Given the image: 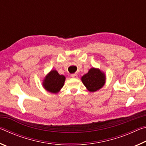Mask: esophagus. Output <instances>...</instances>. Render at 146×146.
Masks as SVG:
<instances>
[{
  "label": "esophagus",
  "instance_id": "esophagus-1",
  "mask_svg": "<svg viewBox=\"0 0 146 146\" xmlns=\"http://www.w3.org/2000/svg\"><path fill=\"white\" fill-rule=\"evenodd\" d=\"M71 77L74 78H76L78 77V75H77V74H76V73H75V74H71Z\"/></svg>",
  "mask_w": 146,
  "mask_h": 146
}]
</instances>
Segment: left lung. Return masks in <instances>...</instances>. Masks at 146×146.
Masks as SVG:
<instances>
[{
    "label": "left lung",
    "instance_id": "1",
    "mask_svg": "<svg viewBox=\"0 0 146 146\" xmlns=\"http://www.w3.org/2000/svg\"><path fill=\"white\" fill-rule=\"evenodd\" d=\"M81 80L90 92H95L105 85L106 76L100 69L91 68L81 77Z\"/></svg>",
    "mask_w": 146,
    "mask_h": 146
}]
</instances>
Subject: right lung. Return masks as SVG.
Masks as SVG:
<instances>
[{"label": "right lung", "instance_id": "add662e5", "mask_svg": "<svg viewBox=\"0 0 146 146\" xmlns=\"http://www.w3.org/2000/svg\"><path fill=\"white\" fill-rule=\"evenodd\" d=\"M65 80V76L60 75L55 70H51L44 77L42 86L48 92L56 94L62 88Z\"/></svg>", "mask_w": 146, "mask_h": 146}]
</instances>
